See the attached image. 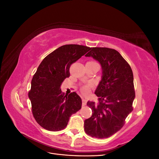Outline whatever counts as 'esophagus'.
<instances>
[{
    "instance_id": "34e87169",
    "label": "esophagus",
    "mask_w": 159,
    "mask_h": 159,
    "mask_svg": "<svg viewBox=\"0 0 159 159\" xmlns=\"http://www.w3.org/2000/svg\"><path fill=\"white\" fill-rule=\"evenodd\" d=\"M87 101H88L87 98H82V105H83V106H85L86 103H87Z\"/></svg>"
}]
</instances>
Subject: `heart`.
Returning a JSON list of instances; mask_svg holds the SVG:
<instances>
[{"instance_id": "1", "label": "heart", "mask_w": 159, "mask_h": 159, "mask_svg": "<svg viewBox=\"0 0 159 159\" xmlns=\"http://www.w3.org/2000/svg\"><path fill=\"white\" fill-rule=\"evenodd\" d=\"M92 62H95V61H92ZM91 87V85H84L82 88H81V91H82V92L84 93H88L89 92Z\"/></svg>"}]
</instances>
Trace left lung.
<instances>
[{"instance_id":"left-lung-1","label":"left lung","mask_w":159,"mask_h":159,"mask_svg":"<svg viewBox=\"0 0 159 159\" xmlns=\"http://www.w3.org/2000/svg\"><path fill=\"white\" fill-rule=\"evenodd\" d=\"M89 50L85 56L99 61L102 76L95 91L98 102L87 103L93 113L84 121V130L92 137L108 138L123 127L133 111L135 98L133 74L117 50L108 48H91Z\"/></svg>"}]
</instances>
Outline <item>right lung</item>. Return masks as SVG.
I'll return each mask as SVG.
<instances>
[{"mask_svg": "<svg viewBox=\"0 0 159 159\" xmlns=\"http://www.w3.org/2000/svg\"><path fill=\"white\" fill-rule=\"evenodd\" d=\"M91 48L78 44L60 46L42 60L34 75L28 93L33 116L44 129L58 131L66 128L71 115L81 108V99L75 92L64 95L60 86L70 76L71 64Z\"/></svg>", "mask_w": 159, "mask_h": 159, "instance_id": "obj_1", "label": "right lung"}]
</instances>
